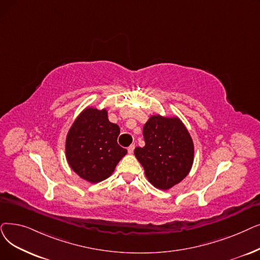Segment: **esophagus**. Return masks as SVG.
Returning a JSON list of instances; mask_svg holds the SVG:
<instances>
[{"label":"esophagus","mask_w":260,"mask_h":260,"mask_svg":"<svg viewBox=\"0 0 260 260\" xmlns=\"http://www.w3.org/2000/svg\"><path fill=\"white\" fill-rule=\"evenodd\" d=\"M134 150H135V145L134 144H131L128 148H127V152L128 154H133L134 153Z\"/></svg>","instance_id":"obj_1"}]
</instances>
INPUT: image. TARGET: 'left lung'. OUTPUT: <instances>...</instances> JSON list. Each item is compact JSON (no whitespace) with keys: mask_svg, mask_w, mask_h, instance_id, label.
<instances>
[{"mask_svg":"<svg viewBox=\"0 0 260 260\" xmlns=\"http://www.w3.org/2000/svg\"><path fill=\"white\" fill-rule=\"evenodd\" d=\"M143 148L135 149L149 182L168 190L188 175L193 164L194 145L177 117L152 116L143 126Z\"/></svg>","mask_w":260,"mask_h":260,"instance_id":"8db88e82","label":"left lung"}]
</instances>
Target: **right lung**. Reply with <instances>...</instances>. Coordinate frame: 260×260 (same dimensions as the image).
Listing matches in <instances>:
<instances>
[{"label": "right lung", "instance_id": "add662e5", "mask_svg": "<svg viewBox=\"0 0 260 260\" xmlns=\"http://www.w3.org/2000/svg\"><path fill=\"white\" fill-rule=\"evenodd\" d=\"M120 127L107 110L87 107L73 122L66 139V157L72 170L89 183L109 177L127 151L118 144Z\"/></svg>", "mask_w": 260, "mask_h": 260}]
</instances>
